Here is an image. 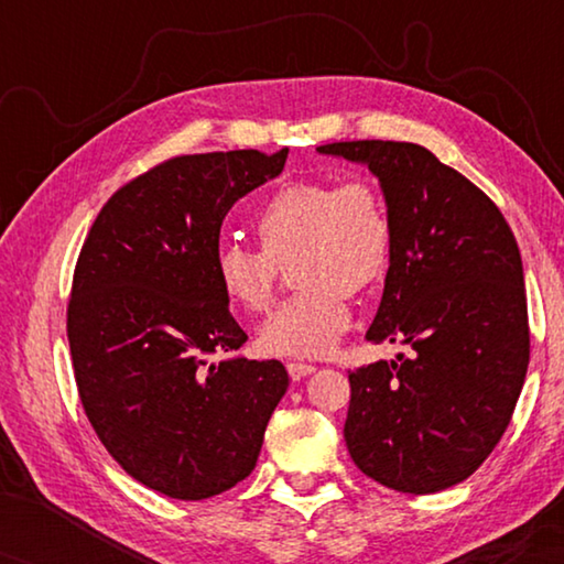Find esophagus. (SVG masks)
I'll list each match as a JSON object with an SVG mask.
<instances>
[{"mask_svg": "<svg viewBox=\"0 0 564 564\" xmlns=\"http://www.w3.org/2000/svg\"><path fill=\"white\" fill-rule=\"evenodd\" d=\"M285 370H289V376L293 380H301V378L313 376L315 366L313 364H301V361H289V364H285Z\"/></svg>", "mask_w": 564, "mask_h": 564, "instance_id": "34e87169", "label": "esophagus"}]
</instances>
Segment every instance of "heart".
Returning a JSON list of instances; mask_svg holds the SVG:
<instances>
[{"label": "heart", "instance_id": "1", "mask_svg": "<svg viewBox=\"0 0 564 564\" xmlns=\"http://www.w3.org/2000/svg\"><path fill=\"white\" fill-rule=\"evenodd\" d=\"M259 249L223 242L215 249L218 291L239 315L269 310L291 269L297 293L263 322L257 349L267 356L317 358L329 354L351 325V295L386 281L394 225L382 191L364 176L291 182L257 210Z\"/></svg>", "mask_w": 564, "mask_h": 564}]
</instances>
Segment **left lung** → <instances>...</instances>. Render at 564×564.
I'll list each match as a JSON object with an SVG mask.
<instances>
[{"mask_svg": "<svg viewBox=\"0 0 564 564\" xmlns=\"http://www.w3.org/2000/svg\"><path fill=\"white\" fill-rule=\"evenodd\" d=\"M319 152L380 178L394 251L366 339L412 349L351 370L346 448L380 485L441 492L487 460L523 388L531 332L517 237L482 188L422 145L351 140Z\"/></svg>", "mask_w": 564, "mask_h": 564, "instance_id": "obj_1", "label": "left lung"}]
</instances>
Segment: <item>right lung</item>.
<instances>
[{
	"label": "right lung",
	"instance_id": "add662e5",
	"mask_svg": "<svg viewBox=\"0 0 564 564\" xmlns=\"http://www.w3.org/2000/svg\"><path fill=\"white\" fill-rule=\"evenodd\" d=\"M285 158L289 148L154 164L104 203L77 257L67 339L84 414L130 477L172 499L242 482L289 388L281 361L208 364L247 341L213 275L220 225Z\"/></svg>",
	"mask_w": 564,
	"mask_h": 564
}]
</instances>
